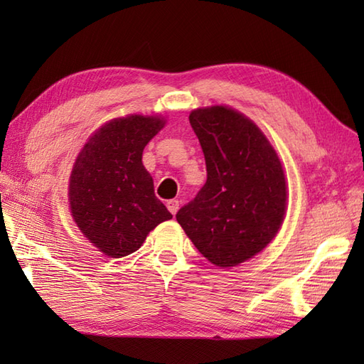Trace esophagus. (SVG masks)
Masks as SVG:
<instances>
[{
  "label": "esophagus",
  "mask_w": 364,
  "mask_h": 364,
  "mask_svg": "<svg viewBox=\"0 0 364 364\" xmlns=\"http://www.w3.org/2000/svg\"><path fill=\"white\" fill-rule=\"evenodd\" d=\"M166 205H167V210L172 214H176L178 208H180V202H178V200H168Z\"/></svg>",
  "instance_id": "1"
}]
</instances>
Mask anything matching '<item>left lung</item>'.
Instances as JSON below:
<instances>
[{
  "label": "left lung",
  "instance_id": "8db88e82",
  "mask_svg": "<svg viewBox=\"0 0 364 364\" xmlns=\"http://www.w3.org/2000/svg\"><path fill=\"white\" fill-rule=\"evenodd\" d=\"M189 122L205 154L206 183L176 220L208 261L233 267L282 227L288 198L282 162L262 131L233 107H198Z\"/></svg>",
  "mask_w": 364,
  "mask_h": 364
}]
</instances>
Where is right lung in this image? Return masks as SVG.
Here are the masks:
<instances>
[{"mask_svg":"<svg viewBox=\"0 0 364 364\" xmlns=\"http://www.w3.org/2000/svg\"><path fill=\"white\" fill-rule=\"evenodd\" d=\"M164 125L158 115L114 119L89 137L75 161L68 184L72 218L107 257L136 252L154 227L172 219L142 164L145 145Z\"/></svg>","mask_w":364,"mask_h":364,"instance_id":"1","label":"right lung"}]
</instances>
